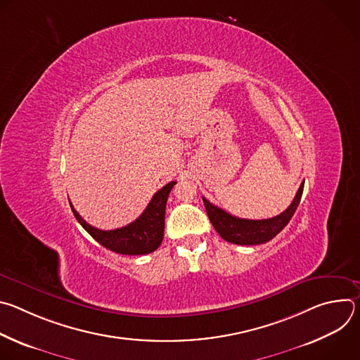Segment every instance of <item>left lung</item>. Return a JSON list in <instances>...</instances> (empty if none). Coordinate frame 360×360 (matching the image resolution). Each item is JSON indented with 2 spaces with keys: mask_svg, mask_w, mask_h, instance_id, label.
<instances>
[{
  "mask_svg": "<svg viewBox=\"0 0 360 360\" xmlns=\"http://www.w3.org/2000/svg\"><path fill=\"white\" fill-rule=\"evenodd\" d=\"M303 185H304V181L300 184L292 203L289 205V208L285 210L281 215L269 219L255 221V219L236 218L228 214L226 211L215 207V205H212L203 196L202 199H203L205 210H207V214L210 217V221L212 222L217 232L225 240L236 245H259L274 239L292 219L303 193Z\"/></svg>",
  "mask_w": 360,
  "mask_h": 360,
  "instance_id": "8db88e82",
  "label": "left lung"
}]
</instances>
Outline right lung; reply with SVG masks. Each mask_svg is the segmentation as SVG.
Here are the masks:
<instances>
[{"instance_id": "obj_1", "label": "right lung", "mask_w": 360, "mask_h": 360, "mask_svg": "<svg viewBox=\"0 0 360 360\" xmlns=\"http://www.w3.org/2000/svg\"><path fill=\"white\" fill-rule=\"evenodd\" d=\"M175 184V181L167 184L153 195L148 207L138 219L127 226L112 231H102L91 226L74 210L71 202L70 205L74 217L81 224V226L104 248L121 255H146L157 250L162 243L167 200Z\"/></svg>"}]
</instances>
